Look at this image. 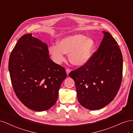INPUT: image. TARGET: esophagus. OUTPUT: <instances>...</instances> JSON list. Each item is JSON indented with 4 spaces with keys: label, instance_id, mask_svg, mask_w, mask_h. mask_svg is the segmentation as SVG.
<instances>
[{
    "label": "esophagus",
    "instance_id": "34e87169",
    "mask_svg": "<svg viewBox=\"0 0 133 133\" xmlns=\"http://www.w3.org/2000/svg\"><path fill=\"white\" fill-rule=\"evenodd\" d=\"M70 71H71V70H70L69 69H66V74H67L68 76L69 75Z\"/></svg>",
    "mask_w": 133,
    "mask_h": 133
}]
</instances>
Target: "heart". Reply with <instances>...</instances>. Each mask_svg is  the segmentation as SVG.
Listing matches in <instances>:
<instances>
[{"instance_id":"b5f03b06","label":"heart","mask_w":133,"mask_h":133,"mask_svg":"<svg viewBox=\"0 0 133 133\" xmlns=\"http://www.w3.org/2000/svg\"><path fill=\"white\" fill-rule=\"evenodd\" d=\"M95 46V43L92 39L83 34H74L60 39L58 44L50 45L49 53L56 64L63 62L65 60L64 54H67L71 64L82 66L89 62Z\"/></svg>"}]
</instances>
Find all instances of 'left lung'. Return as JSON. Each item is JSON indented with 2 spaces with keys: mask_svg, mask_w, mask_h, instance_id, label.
I'll return each instance as SVG.
<instances>
[{
  "mask_svg": "<svg viewBox=\"0 0 133 133\" xmlns=\"http://www.w3.org/2000/svg\"><path fill=\"white\" fill-rule=\"evenodd\" d=\"M103 33L98 51L86 64L69 75L74 80L79 103L91 110L108 105L117 94L122 80L121 50L109 33Z\"/></svg>",
  "mask_w": 133,
  "mask_h": 133,
  "instance_id": "8db88e82",
  "label": "left lung"
}]
</instances>
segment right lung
<instances>
[{"label": "right lung", "instance_id": "right-lung-1", "mask_svg": "<svg viewBox=\"0 0 133 133\" xmlns=\"http://www.w3.org/2000/svg\"><path fill=\"white\" fill-rule=\"evenodd\" d=\"M9 71L16 95L31 110L43 111L53 107L62 82L66 77L64 68L49 58L45 43L24 35L10 54Z\"/></svg>", "mask_w": 133, "mask_h": 133}]
</instances>
